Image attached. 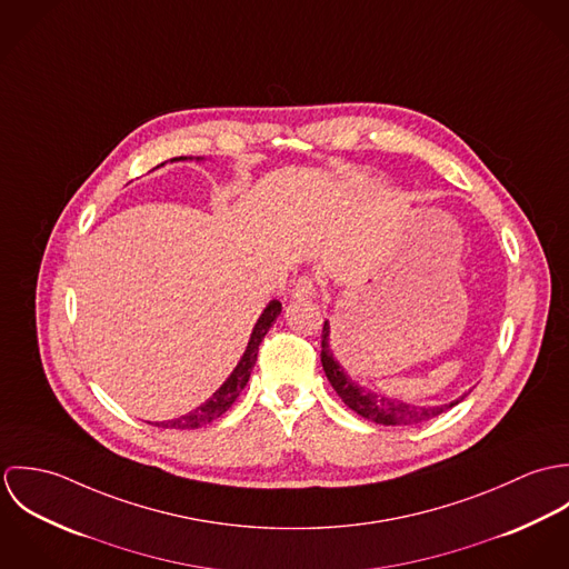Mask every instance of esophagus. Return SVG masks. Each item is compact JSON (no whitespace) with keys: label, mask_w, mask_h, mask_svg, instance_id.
<instances>
[{"label":"esophagus","mask_w":569,"mask_h":569,"mask_svg":"<svg viewBox=\"0 0 569 569\" xmlns=\"http://www.w3.org/2000/svg\"><path fill=\"white\" fill-rule=\"evenodd\" d=\"M316 282L309 278V276H300L298 280H293V289H291V296L296 300H305V298H313L316 296Z\"/></svg>","instance_id":"obj_1"}]
</instances>
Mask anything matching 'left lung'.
Instances as JSON below:
<instances>
[{"mask_svg": "<svg viewBox=\"0 0 569 569\" xmlns=\"http://www.w3.org/2000/svg\"><path fill=\"white\" fill-rule=\"evenodd\" d=\"M328 335H330V326L325 322L322 330V366H325L326 377L332 386V390L339 395V399L350 407L352 411H357L359 416L377 422V425H418L425 420H431L436 416H440L442 411L458 406L462 399L445 403V406L420 407L403 403L397 399H388L386 395H377L372 390L361 388L359 383H355L346 370L339 366V361L332 357V350L328 346Z\"/></svg>", "mask_w": 569, "mask_h": 569, "instance_id": "obj_1", "label": "left lung"}]
</instances>
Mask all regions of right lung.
<instances>
[{
    "mask_svg": "<svg viewBox=\"0 0 569 569\" xmlns=\"http://www.w3.org/2000/svg\"><path fill=\"white\" fill-rule=\"evenodd\" d=\"M174 160H188V158H174ZM197 160H201V158H197ZM280 311H282V305L278 300H271L267 305V309L260 313L258 322H256L253 330H251V337L247 341V348H244L241 361L237 363L232 375L226 379V383L203 406H199L197 409L174 418V420L156 422V427H163V429H197V427L208 425V422L217 420L219 416H223L232 407V403L239 399V395L243 392V388L247 386V381H249V375L253 370L256 357H258V346L264 339L267 330L276 322V318L280 316Z\"/></svg>",
    "mask_w": 569,
    "mask_h": 569,
    "instance_id": "add662e5",
    "label": "right lung"
}]
</instances>
